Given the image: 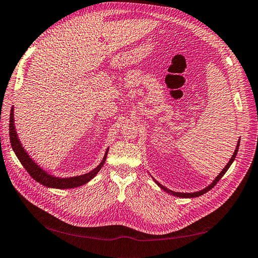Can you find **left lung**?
<instances>
[{"mask_svg": "<svg viewBox=\"0 0 258 258\" xmlns=\"http://www.w3.org/2000/svg\"><path fill=\"white\" fill-rule=\"evenodd\" d=\"M239 145H240V139L238 140V144H237V146H236V150H235V152H233V155L231 156V158H230V160L228 161V163L227 165L225 166V168L221 171V173L218 174L215 178H214V181L211 183L209 186H207L206 188H204V189H201V190H199V191H195V192H177V191H173V190H171V189H169V188H167V187H165L163 185H161L160 183H158L157 181H156V179L153 177V179H154V182L157 184L161 189H163L165 190L166 192H168V194H170V195H173V196H175V197H181V198H195V197H199V196H201V195H204V194H206L207 191H209L210 189H212L213 187L217 184V182L220 181V179L222 178V176L227 172V170L229 169V167L231 166V163L233 162V160H235V158H236V156H237V153H238V150H239Z\"/></svg>", "mask_w": 258, "mask_h": 258, "instance_id": "8db88e82", "label": "left lung"}]
</instances>
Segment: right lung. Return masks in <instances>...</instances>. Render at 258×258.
Masks as SVG:
<instances>
[{
    "label": "right lung",
    "instance_id": "right-lung-1",
    "mask_svg": "<svg viewBox=\"0 0 258 258\" xmlns=\"http://www.w3.org/2000/svg\"><path fill=\"white\" fill-rule=\"evenodd\" d=\"M10 139H11V144L13 147V151L15 152V154H16L17 158L21 162L23 168L27 170V172L31 176H32L36 182H38L46 187H50V188H58V189L75 188V187H79L86 183H88L90 179H92L98 174L101 168L103 167L107 153H108V148H107L102 161L99 163V166L97 168H95L88 173L77 175V176H72V177H58V176L51 175L47 172V171L43 170L32 158L30 157L28 153L25 151V148L22 147V144L20 143L19 139H18L16 128H15L14 107L12 108L11 116H10Z\"/></svg>",
    "mask_w": 258,
    "mask_h": 258
}]
</instances>
